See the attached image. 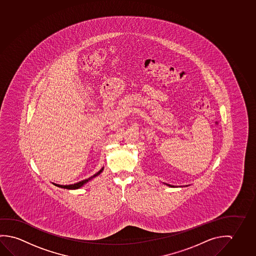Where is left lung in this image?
Wrapping results in <instances>:
<instances>
[{"label":"left lung","mask_w":256,"mask_h":256,"mask_svg":"<svg viewBox=\"0 0 256 256\" xmlns=\"http://www.w3.org/2000/svg\"><path fill=\"white\" fill-rule=\"evenodd\" d=\"M168 186H170V185H168ZM170 187H172V186H170Z\"/></svg>","instance_id":"obj_1"}]
</instances>
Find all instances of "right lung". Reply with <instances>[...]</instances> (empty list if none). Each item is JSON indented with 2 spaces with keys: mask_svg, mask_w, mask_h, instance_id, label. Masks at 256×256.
<instances>
[{
  "mask_svg": "<svg viewBox=\"0 0 256 256\" xmlns=\"http://www.w3.org/2000/svg\"><path fill=\"white\" fill-rule=\"evenodd\" d=\"M102 170H103V168H102V170H98L97 174H95L92 175V177H90V178H86V180H82V182H79L78 183H74V184H72V185H65V186H63V185H58V184H55L54 183V185L55 186H57V187L62 188H66V190H76V188H81L84 184H86V182H88L90 180H92V178H94V177H96L97 175L100 174V172H102Z\"/></svg>",
  "mask_w": 256,
  "mask_h": 256,
  "instance_id": "add662e5",
  "label": "right lung"
}]
</instances>
